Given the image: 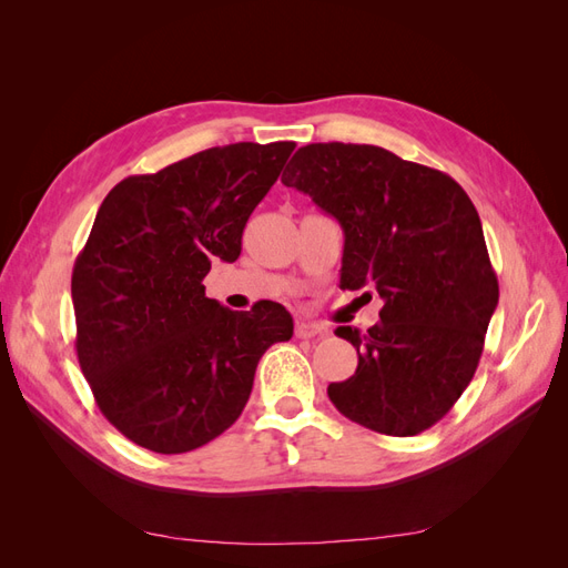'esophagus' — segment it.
<instances>
[{"label": "esophagus", "mask_w": 568, "mask_h": 568, "mask_svg": "<svg viewBox=\"0 0 568 568\" xmlns=\"http://www.w3.org/2000/svg\"><path fill=\"white\" fill-rule=\"evenodd\" d=\"M322 334V326L313 322H296V338H315Z\"/></svg>", "instance_id": "obj_1"}]
</instances>
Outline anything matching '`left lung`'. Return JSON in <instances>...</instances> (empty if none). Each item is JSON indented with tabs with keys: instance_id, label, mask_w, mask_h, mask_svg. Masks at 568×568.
Returning a JSON list of instances; mask_svg holds the SVG:
<instances>
[{
	"instance_id": "1",
	"label": "left lung",
	"mask_w": 568,
	"mask_h": 568,
	"mask_svg": "<svg viewBox=\"0 0 568 568\" xmlns=\"http://www.w3.org/2000/svg\"><path fill=\"white\" fill-rule=\"evenodd\" d=\"M282 182L338 220L341 288L384 301L365 336L336 329L357 369L329 384V400L376 434L426 432L474 379L500 296L471 199L440 170L372 144L301 146Z\"/></svg>"
}]
</instances>
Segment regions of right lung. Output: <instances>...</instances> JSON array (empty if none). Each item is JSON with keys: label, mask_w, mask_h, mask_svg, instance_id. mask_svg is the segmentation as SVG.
I'll list each match as a JSON object with an SVG mask.
<instances>
[{"label": "right lung", "mask_w": 568, "mask_h": 568, "mask_svg": "<svg viewBox=\"0 0 568 568\" xmlns=\"http://www.w3.org/2000/svg\"><path fill=\"white\" fill-rule=\"evenodd\" d=\"M294 142L213 146L118 182L73 267L75 351L104 417L146 450H196L248 403L257 359L294 334L284 305L236 313L205 296L234 263Z\"/></svg>", "instance_id": "obj_1"}]
</instances>
